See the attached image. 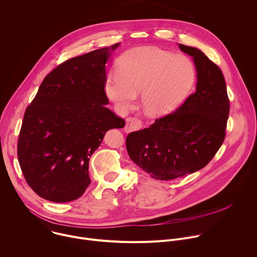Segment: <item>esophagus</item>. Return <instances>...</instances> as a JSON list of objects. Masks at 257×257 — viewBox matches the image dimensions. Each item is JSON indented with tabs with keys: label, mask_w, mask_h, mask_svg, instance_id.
Instances as JSON below:
<instances>
[{
	"label": "esophagus",
	"mask_w": 257,
	"mask_h": 257,
	"mask_svg": "<svg viewBox=\"0 0 257 257\" xmlns=\"http://www.w3.org/2000/svg\"><path fill=\"white\" fill-rule=\"evenodd\" d=\"M143 126V123L140 119L135 118V117H128L125 120V127H124V132L128 133V132H133V131H137L140 130Z\"/></svg>",
	"instance_id": "34e87169"
}]
</instances>
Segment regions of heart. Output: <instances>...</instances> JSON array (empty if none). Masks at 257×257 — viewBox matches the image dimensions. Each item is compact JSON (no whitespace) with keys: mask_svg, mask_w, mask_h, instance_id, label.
<instances>
[{"mask_svg":"<svg viewBox=\"0 0 257 257\" xmlns=\"http://www.w3.org/2000/svg\"><path fill=\"white\" fill-rule=\"evenodd\" d=\"M195 78V68L188 58L142 46L121 56L117 71L108 75L104 89L107 97L121 109L132 107L141 92L145 112L162 117L183 103Z\"/></svg>","mask_w":257,"mask_h":257,"instance_id":"obj_1","label":"heart"}]
</instances>
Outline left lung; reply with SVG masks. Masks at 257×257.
<instances>
[{
  "instance_id": "left-lung-1",
  "label": "left lung",
  "mask_w": 257,
  "mask_h": 257,
  "mask_svg": "<svg viewBox=\"0 0 257 257\" xmlns=\"http://www.w3.org/2000/svg\"><path fill=\"white\" fill-rule=\"evenodd\" d=\"M193 60L195 92L173 113L127 135L130 158L151 177L170 180L206 166L225 139L229 98L220 68L198 48L178 44Z\"/></svg>"
}]
</instances>
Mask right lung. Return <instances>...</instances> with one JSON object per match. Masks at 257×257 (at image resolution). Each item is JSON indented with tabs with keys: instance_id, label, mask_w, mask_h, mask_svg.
I'll return each instance as SVG.
<instances>
[{
	"instance_id": "right-lung-1",
	"label": "right lung",
	"mask_w": 257,
	"mask_h": 257,
	"mask_svg": "<svg viewBox=\"0 0 257 257\" xmlns=\"http://www.w3.org/2000/svg\"><path fill=\"white\" fill-rule=\"evenodd\" d=\"M120 43L58 66L27 107L18 160L28 185L54 202L79 198L90 184L89 160L105 133L125 121L106 107V67Z\"/></svg>"
}]
</instances>
